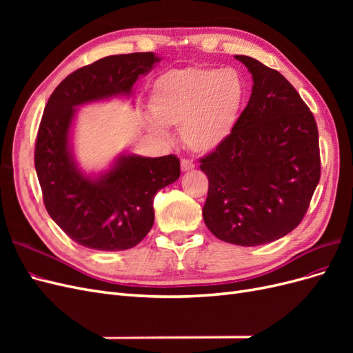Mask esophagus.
Wrapping results in <instances>:
<instances>
[{"mask_svg": "<svg viewBox=\"0 0 353 353\" xmlns=\"http://www.w3.org/2000/svg\"><path fill=\"white\" fill-rule=\"evenodd\" d=\"M191 169H194V163L191 162V160L188 159L181 160V170H183V172H187V170H191Z\"/></svg>", "mask_w": 353, "mask_h": 353, "instance_id": "34e87169", "label": "esophagus"}]
</instances>
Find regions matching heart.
Returning <instances> with one entry per match:
<instances>
[{"mask_svg":"<svg viewBox=\"0 0 353 353\" xmlns=\"http://www.w3.org/2000/svg\"><path fill=\"white\" fill-rule=\"evenodd\" d=\"M244 100L245 83L236 69H172L153 83L148 126L159 135H165L163 125L179 128L188 150L208 154L231 135Z\"/></svg>","mask_w":353,"mask_h":353,"instance_id":"1","label":"heart"}]
</instances>
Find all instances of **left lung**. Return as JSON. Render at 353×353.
<instances>
[{
	"label": "left lung",
	"instance_id": "obj_1",
	"mask_svg": "<svg viewBox=\"0 0 353 353\" xmlns=\"http://www.w3.org/2000/svg\"><path fill=\"white\" fill-rule=\"evenodd\" d=\"M253 78L250 100L225 143L200 159L209 179L203 219L213 236L261 245L292 232L321 175L312 112L280 72L236 56Z\"/></svg>",
	"mask_w": 353,
	"mask_h": 353
}]
</instances>
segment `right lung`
<instances>
[{"label": "right lung", "mask_w": 353, "mask_h": 353, "mask_svg": "<svg viewBox=\"0 0 353 353\" xmlns=\"http://www.w3.org/2000/svg\"><path fill=\"white\" fill-rule=\"evenodd\" d=\"M160 61L154 52L109 56L70 73L51 94L39 123L35 169L51 219L83 248L117 252L140 243L154 222L153 199L179 178L174 154H119L99 175L79 169L70 145L79 105L131 97L137 79Z\"/></svg>", "instance_id": "obj_1"}]
</instances>
